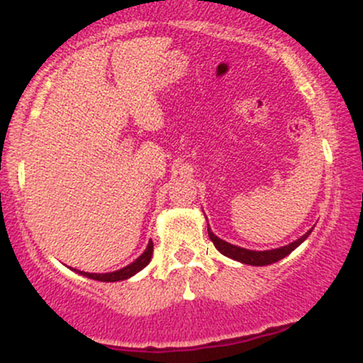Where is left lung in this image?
<instances>
[{
	"mask_svg": "<svg viewBox=\"0 0 363 363\" xmlns=\"http://www.w3.org/2000/svg\"><path fill=\"white\" fill-rule=\"evenodd\" d=\"M311 232L312 230L307 232L306 235H302L301 239L295 240V242L285 245V247L272 249V251H249V249L237 247V245H232V244L225 242V240H222V239H218V237H216L213 232L210 230V227H208V235H210L211 242L215 244V247L218 249L223 256L230 257V259L244 262V264H251V266H266V264H273V262L283 259V257L289 256L294 249H297L298 245H301L303 240L309 237Z\"/></svg>",
	"mask_w": 363,
	"mask_h": 363,
	"instance_id": "1",
	"label": "left lung"
}]
</instances>
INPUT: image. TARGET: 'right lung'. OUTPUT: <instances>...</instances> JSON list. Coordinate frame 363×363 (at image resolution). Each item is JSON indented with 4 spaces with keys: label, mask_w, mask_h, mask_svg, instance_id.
<instances>
[{
    "label": "right lung",
    "mask_w": 363,
    "mask_h": 363,
    "mask_svg": "<svg viewBox=\"0 0 363 363\" xmlns=\"http://www.w3.org/2000/svg\"><path fill=\"white\" fill-rule=\"evenodd\" d=\"M152 254H153V242L150 240L147 249H145V252L141 254L136 261H133L131 264H128L126 268L119 269V272H114V273H85V272H78L83 277L86 278H91V280H99V281H121V280H126V278L133 277V274H136L140 272V269H143L145 266L148 264L150 259H152Z\"/></svg>",
    "instance_id": "add662e5"
}]
</instances>
